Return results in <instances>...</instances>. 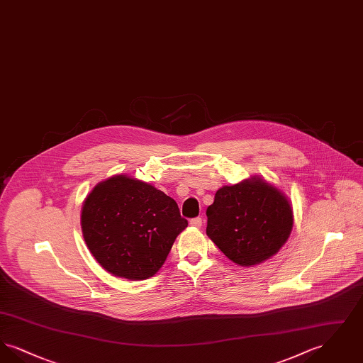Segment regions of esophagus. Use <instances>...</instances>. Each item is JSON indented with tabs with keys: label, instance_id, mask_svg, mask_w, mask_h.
<instances>
[{
	"label": "esophagus",
	"instance_id": "1",
	"mask_svg": "<svg viewBox=\"0 0 363 363\" xmlns=\"http://www.w3.org/2000/svg\"><path fill=\"white\" fill-rule=\"evenodd\" d=\"M190 225L196 227V228H200L203 225V219L201 218H194V219L190 220Z\"/></svg>",
	"mask_w": 363,
	"mask_h": 363
}]
</instances>
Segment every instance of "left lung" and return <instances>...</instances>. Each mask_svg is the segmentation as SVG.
<instances>
[{
    "mask_svg": "<svg viewBox=\"0 0 363 363\" xmlns=\"http://www.w3.org/2000/svg\"><path fill=\"white\" fill-rule=\"evenodd\" d=\"M207 235L240 267H255L275 256L294 225L287 194L259 175L222 186L207 208Z\"/></svg>",
    "mask_w": 363,
    "mask_h": 363,
    "instance_id": "obj_1",
    "label": "left lung"
}]
</instances>
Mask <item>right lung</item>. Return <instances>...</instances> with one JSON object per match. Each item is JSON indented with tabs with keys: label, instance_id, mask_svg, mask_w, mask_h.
<instances>
[{
	"label": "right lung",
	"instance_id": "add662e5",
	"mask_svg": "<svg viewBox=\"0 0 363 363\" xmlns=\"http://www.w3.org/2000/svg\"><path fill=\"white\" fill-rule=\"evenodd\" d=\"M80 219L94 259L113 277L128 280L154 277L188 227L172 197L126 174L95 185Z\"/></svg>",
	"mask_w": 363,
	"mask_h": 363
}]
</instances>
